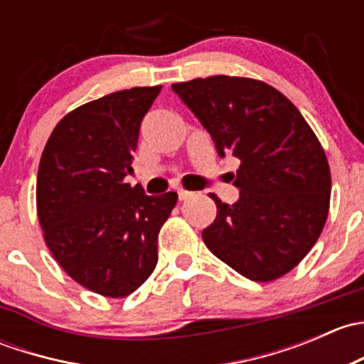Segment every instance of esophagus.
I'll return each instance as SVG.
<instances>
[{"mask_svg": "<svg viewBox=\"0 0 364 364\" xmlns=\"http://www.w3.org/2000/svg\"><path fill=\"white\" fill-rule=\"evenodd\" d=\"M192 196H193V193L188 192V190H178L179 200H186V199H190V197H192Z\"/></svg>", "mask_w": 364, "mask_h": 364, "instance_id": "1", "label": "esophagus"}]
</instances>
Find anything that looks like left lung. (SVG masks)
I'll list each match as a JSON object with an SVG mask.
<instances>
[{
  "mask_svg": "<svg viewBox=\"0 0 364 364\" xmlns=\"http://www.w3.org/2000/svg\"><path fill=\"white\" fill-rule=\"evenodd\" d=\"M215 141L241 161L240 199L213 193L215 222L203 230L213 255L253 282L294 269L324 229L331 171L317 135L297 107L269 84L213 75L172 84Z\"/></svg>",
  "mask_w": 364,
  "mask_h": 364,
  "instance_id": "left-lung-1",
  "label": "left lung"
}]
</instances>
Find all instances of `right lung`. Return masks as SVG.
I'll return each instance as SVG.
<instances>
[{
	"label": "right lung",
	"mask_w": 364,
	"mask_h": 364,
	"mask_svg": "<svg viewBox=\"0 0 364 364\" xmlns=\"http://www.w3.org/2000/svg\"><path fill=\"white\" fill-rule=\"evenodd\" d=\"M161 86L105 95L54 127L36 176L43 240L70 278L105 297L137 291L159 262V232L178 193L146 196L134 172L139 128Z\"/></svg>",
	"instance_id": "1"
}]
</instances>
